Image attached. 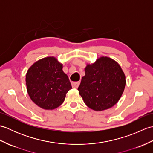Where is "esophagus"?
Here are the masks:
<instances>
[{
    "instance_id": "34e87169",
    "label": "esophagus",
    "mask_w": 153,
    "mask_h": 153,
    "mask_svg": "<svg viewBox=\"0 0 153 153\" xmlns=\"http://www.w3.org/2000/svg\"><path fill=\"white\" fill-rule=\"evenodd\" d=\"M79 84H80V82H72V83H71V86H72L73 88H76V89H77V87H79Z\"/></svg>"
}]
</instances>
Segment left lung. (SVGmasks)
I'll return each mask as SVG.
<instances>
[{
    "instance_id": "8db88e82",
    "label": "left lung",
    "mask_w": 153,
    "mask_h": 153,
    "mask_svg": "<svg viewBox=\"0 0 153 153\" xmlns=\"http://www.w3.org/2000/svg\"><path fill=\"white\" fill-rule=\"evenodd\" d=\"M125 85L126 77L120 65L111 58L101 57L87 65L77 89L87 106L101 111L118 102Z\"/></svg>"
}]
</instances>
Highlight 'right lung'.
Here are the masks:
<instances>
[{"instance_id":"right-lung-1","label":"right lung","mask_w":153,"mask_h":153,"mask_svg":"<svg viewBox=\"0 0 153 153\" xmlns=\"http://www.w3.org/2000/svg\"><path fill=\"white\" fill-rule=\"evenodd\" d=\"M25 80L32 101L45 110L60 106L71 89L69 78L62 71V65L54 57L43 58L32 65Z\"/></svg>"}]
</instances>
